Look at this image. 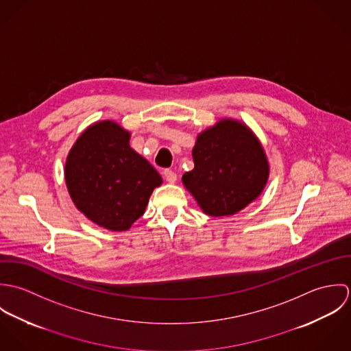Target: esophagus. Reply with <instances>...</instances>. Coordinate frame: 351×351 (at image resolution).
I'll return each instance as SVG.
<instances>
[{"mask_svg": "<svg viewBox=\"0 0 351 351\" xmlns=\"http://www.w3.org/2000/svg\"><path fill=\"white\" fill-rule=\"evenodd\" d=\"M163 177H165V180H166L169 184H174V182L177 181V174H176L173 170H169V169H166V170L163 171Z\"/></svg>", "mask_w": 351, "mask_h": 351, "instance_id": "34e87169", "label": "esophagus"}]
</instances>
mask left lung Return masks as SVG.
<instances>
[{
  "label": "left lung",
  "instance_id": "1",
  "mask_svg": "<svg viewBox=\"0 0 351 351\" xmlns=\"http://www.w3.org/2000/svg\"><path fill=\"white\" fill-rule=\"evenodd\" d=\"M195 169L182 176L185 188L213 217L242 210L263 191L269 163L250 128L223 119L202 131L192 151Z\"/></svg>",
  "mask_w": 351,
  "mask_h": 351
}]
</instances>
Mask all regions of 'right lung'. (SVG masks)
Instances as JSON below:
<instances>
[{"label": "right lung", "mask_w": 351, "mask_h": 351, "mask_svg": "<svg viewBox=\"0 0 351 351\" xmlns=\"http://www.w3.org/2000/svg\"><path fill=\"white\" fill-rule=\"evenodd\" d=\"M131 134L110 120L88 127L67 155L64 178L70 197L89 220L110 231H127L145 213L162 177L130 147Z\"/></svg>", "instance_id": "obj_1"}]
</instances>
